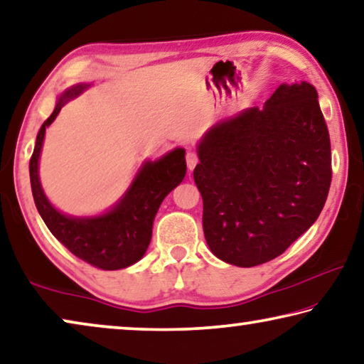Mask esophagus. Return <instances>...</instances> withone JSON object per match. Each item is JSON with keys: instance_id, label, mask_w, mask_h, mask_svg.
I'll use <instances>...</instances> for the list:
<instances>
[{"instance_id": "esophagus-1", "label": "esophagus", "mask_w": 364, "mask_h": 364, "mask_svg": "<svg viewBox=\"0 0 364 364\" xmlns=\"http://www.w3.org/2000/svg\"><path fill=\"white\" fill-rule=\"evenodd\" d=\"M186 164H188V168L193 170L196 164H198V155H196V152L193 151V149H188L186 152Z\"/></svg>"}]
</instances>
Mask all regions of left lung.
<instances>
[{
    "label": "left lung",
    "instance_id": "1",
    "mask_svg": "<svg viewBox=\"0 0 364 364\" xmlns=\"http://www.w3.org/2000/svg\"><path fill=\"white\" fill-rule=\"evenodd\" d=\"M194 183L207 245L255 267L313 225L331 188V139L313 84H280L262 108L225 118L200 137Z\"/></svg>",
    "mask_w": 364,
    "mask_h": 364
}]
</instances>
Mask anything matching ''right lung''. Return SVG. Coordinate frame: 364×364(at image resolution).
<instances>
[{
    "instance_id": "add662e5",
    "label": "right lung",
    "mask_w": 364,
    "mask_h": 364,
    "mask_svg": "<svg viewBox=\"0 0 364 364\" xmlns=\"http://www.w3.org/2000/svg\"><path fill=\"white\" fill-rule=\"evenodd\" d=\"M90 85L92 82H80L58 95L53 113L38 129L28 173L37 210L55 238L82 261L103 270H118L136 264L146 255L160 204L186 175V151L176 147L157 160H144L124 194L105 212L69 215L58 210L45 194L38 175L45 131L61 108Z\"/></svg>"
}]
</instances>
